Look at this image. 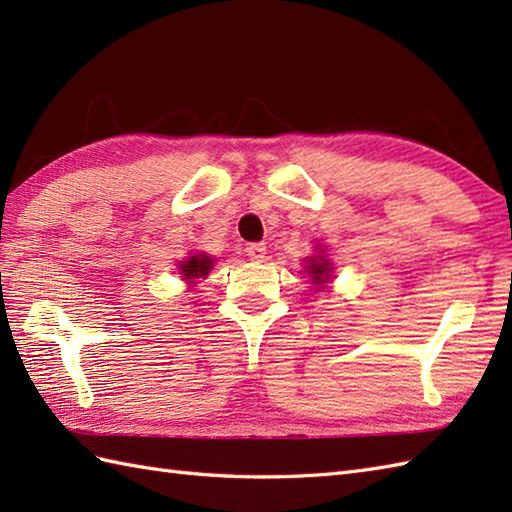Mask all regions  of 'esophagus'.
Returning a JSON list of instances; mask_svg holds the SVG:
<instances>
[{"mask_svg":"<svg viewBox=\"0 0 512 512\" xmlns=\"http://www.w3.org/2000/svg\"><path fill=\"white\" fill-rule=\"evenodd\" d=\"M246 255L253 259V262H264L266 257V246L264 244H248L246 246Z\"/></svg>","mask_w":512,"mask_h":512,"instance_id":"1","label":"esophagus"}]
</instances>
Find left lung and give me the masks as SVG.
Wrapping results in <instances>:
<instances>
[{
	"mask_svg": "<svg viewBox=\"0 0 512 512\" xmlns=\"http://www.w3.org/2000/svg\"><path fill=\"white\" fill-rule=\"evenodd\" d=\"M314 250H317V253L303 259V262H306V266H303V273H306V277H310V281L317 286V290H325L328 288V284H332L334 281V264L328 257V253H325L323 244L314 246Z\"/></svg>",
	"mask_w": 512,
	"mask_h": 512,
	"instance_id": "1",
	"label": "left lung"
}]
</instances>
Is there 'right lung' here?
<instances>
[{
    "label": "right lung",
    "instance_id": "obj_1",
    "mask_svg": "<svg viewBox=\"0 0 512 512\" xmlns=\"http://www.w3.org/2000/svg\"><path fill=\"white\" fill-rule=\"evenodd\" d=\"M213 264H215V257L206 253H191L187 259H182L178 264V275L182 277L184 284H189V290H193V286L198 284L200 279L209 277Z\"/></svg>",
    "mask_w": 512,
    "mask_h": 512
}]
</instances>
